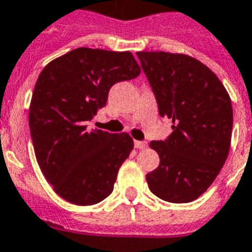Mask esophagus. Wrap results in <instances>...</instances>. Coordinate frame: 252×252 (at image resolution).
Masks as SVG:
<instances>
[{"mask_svg":"<svg viewBox=\"0 0 252 252\" xmlns=\"http://www.w3.org/2000/svg\"><path fill=\"white\" fill-rule=\"evenodd\" d=\"M134 146H135V148H138V150H144V148H147V143H146V142H142V140H135V142H134Z\"/></svg>","mask_w":252,"mask_h":252,"instance_id":"esophagus-1","label":"esophagus"}]
</instances>
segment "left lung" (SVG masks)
<instances>
[{"label": "left lung", "mask_w": 252, "mask_h": 252, "mask_svg": "<svg viewBox=\"0 0 252 252\" xmlns=\"http://www.w3.org/2000/svg\"><path fill=\"white\" fill-rule=\"evenodd\" d=\"M136 56L159 114L172 121L171 135L150 143L160 163L146 175L148 188L168 202H190L213 184L227 159L231 99L214 72L192 56L163 51H140Z\"/></svg>", "instance_id": "left-lung-1"}]
</instances>
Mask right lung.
I'll use <instances>...</instances> for the list:
<instances>
[{"label":"right lung","mask_w":252,"mask_h":252,"mask_svg":"<svg viewBox=\"0 0 252 252\" xmlns=\"http://www.w3.org/2000/svg\"><path fill=\"white\" fill-rule=\"evenodd\" d=\"M140 67L130 51L81 47L40 72L29 110L35 157L52 189L71 204L94 205L113 192L134 140L127 132L87 128L118 81L135 79Z\"/></svg>","instance_id":"obj_1"}]
</instances>
